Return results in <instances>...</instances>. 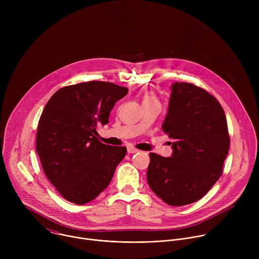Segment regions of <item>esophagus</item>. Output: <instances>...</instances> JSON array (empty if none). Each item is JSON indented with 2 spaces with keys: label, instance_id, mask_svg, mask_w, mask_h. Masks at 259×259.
<instances>
[{
  "label": "esophagus",
  "instance_id": "obj_1",
  "mask_svg": "<svg viewBox=\"0 0 259 259\" xmlns=\"http://www.w3.org/2000/svg\"><path fill=\"white\" fill-rule=\"evenodd\" d=\"M127 152H128V154H135V153H138V150H136L133 146H128Z\"/></svg>",
  "mask_w": 259,
  "mask_h": 259
}]
</instances>
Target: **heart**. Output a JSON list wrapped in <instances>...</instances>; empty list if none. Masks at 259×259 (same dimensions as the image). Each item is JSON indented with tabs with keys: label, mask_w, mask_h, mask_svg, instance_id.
Instances as JSON below:
<instances>
[{
	"label": "heart",
	"mask_w": 259,
	"mask_h": 259,
	"mask_svg": "<svg viewBox=\"0 0 259 259\" xmlns=\"http://www.w3.org/2000/svg\"><path fill=\"white\" fill-rule=\"evenodd\" d=\"M152 99H155V98H154V96L151 95V94H146V95L143 97V101H144V100H152Z\"/></svg>",
	"instance_id": "heart-1"
}]
</instances>
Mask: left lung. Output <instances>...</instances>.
Instances as JSON below:
<instances>
[{
    "instance_id": "left-lung-1",
    "label": "left lung",
    "mask_w": 259,
    "mask_h": 259,
    "mask_svg": "<svg viewBox=\"0 0 259 259\" xmlns=\"http://www.w3.org/2000/svg\"><path fill=\"white\" fill-rule=\"evenodd\" d=\"M162 129L173 140L170 158L151 153L146 179L152 191L171 206L202 199L223 174L229 154L227 118L210 93L190 83L171 85Z\"/></svg>"
}]
</instances>
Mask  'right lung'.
I'll return each instance as SVG.
<instances>
[{
	"instance_id": "1",
	"label": "right lung",
	"mask_w": 259,
	"mask_h": 259,
	"mask_svg": "<svg viewBox=\"0 0 259 259\" xmlns=\"http://www.w3.org/2000/svg\"><path fill=\"white\" fill-rule=\"evenodd\" d=\"M128 92L109 82L66 86L47 102L36 131V154L57 192L84 205L97 198L112 180L126 146L97 139V126L108 123L110 110Z\"/></svg>"
}]
</instances>
